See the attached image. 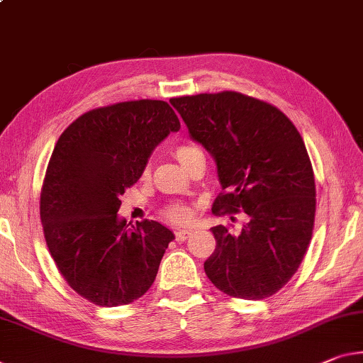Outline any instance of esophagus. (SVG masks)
Here are the masks:
<instances>
[{"label":"esophagus","instance_id":"34e87169","mask_svg":"<svg viewBox=\"0 0 363 363\" xmlns=\"http://www.w3.org/2000/svg\"><path fill=\"white\" fill-rule=\"evenodd\" d=\"M189 235H191V229H177V231L174 233V238L177 242H184Z\"/></svg>","mask_w":363,"mask_h":363}]
</instances>
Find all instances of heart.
Segmentation results:
<instances>
[{
  "mask_svg": "<svg viewBox=\"0 0 363 363\" xmlns=\"http://www.w3.org/2000/svg\"><path fill=\"white\" fill-rule=\"evenodd\" d=\"M174 155H176V158L179 160L181 163L187 168V166L191 164L195 158L200 157V155H203V152H202V148L197 145V143L181 142L174 147ZM148 171H150V168L147 166L145 171H143V174L147 176ZM163 218L166 221L174 223V224H186L191 221L192 210L189 208L187 205H184L181 202H172V203L164 206Z\"/></svg>",
  "mask_w": 363,
  "mask_h": 363,
  "instance_id": "heart-1",
  "label": "heart"
}]
</instances>
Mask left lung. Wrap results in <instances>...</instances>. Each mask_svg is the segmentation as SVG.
Instances as JSON below:
<instances>
[{"label": "left lung", "mask_w": 363, "mask_h": 363, "mask_svg": "<svg viewBox=\"0 0 363 363\" xmlns=\"http://www.w3.org/2000/svg\"><path fill=\"white\" fill-rule=\"evenodd\" d=\"M169 101L216 161L223 192L211 211L247 215L240 233L211 228L216 247L203 263L206 276L238 298L276 294L301 267L313 233L315 177L301 134L281 109L239 91Z\"/></svg>", "instance_id": "1"}]
</instances>
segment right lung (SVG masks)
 I'll return each instance as SVG.
<instances>
[{"instance_id": "obj_1", "label": "right lung", "mask_w": 363, "mask_h": 363, "mask_svg": "<svg viewBox=\"0 0 363 363\" xmlns=\"http://www.w3.org/2000/svg\"><path fill=\"white\" fill-rule=\"evenodd\" d=\"M179 118L161 100L90 109L57 139L40 194L48 250L66 283L100 307L128 306L150 289L168 244L153 220L128 229L121 195L142 176L153 148Z\"/></svg>"}]
</instances>
